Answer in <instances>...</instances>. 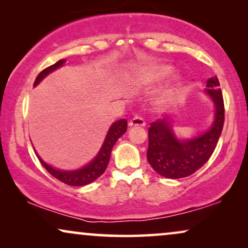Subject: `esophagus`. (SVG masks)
<instances>
[{
    "mask_svg": "<svg viewBox=\"0 0 248 248\" xmlns=\"http://www.w3.org/2000/svg\"><path fill=\"white\" fill-rule=\"evenodd\" d=\"M128 126L130 127H143L145 126V121L143 117L141 116H134L128 123Z\"/></svg>",
    "mask_w": 248,
    "mask_h": 248,
    "instance_id": "1",
    "label": "esophagus"
}]
</instances>
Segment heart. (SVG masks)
I'll return each instance as SVG.
<instances>
[{"label": "heart", "instance_id": "obj_1", "mask_svg": "<svg viewBox=\"0 0 248 248\" xmlns=\"http://www.w3.org/2000/svg\"><path fill=\"white\" fill-rule=\"evenodd\" d=\"M171 67L168 65H162V66H158V67H151V69H147V70H141L140 72H138L132 79V82H133L135 86L138 87H148L151 86L158 81H160L161 79L167 76V74L170 73ZM171 94V90L167 89L162 93L160 96H159V101L160 103H165L169 99Z\"/></svg>", "mask_w": 248, "mask_h": 248}]
</instances>
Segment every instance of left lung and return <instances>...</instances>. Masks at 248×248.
Segmentation results:
<instances>
[{"label":"left lung","mask_w":248,"mask_h":248,"mask_svg":"<svg viewBox=\"0 0 248 248\" xmlns=\"http://www.w3.org/2000/svg\"><path fill=\"white\" fill-rule=\"evenodd\" d=\"M217 77L206 81V93L216 106L215 121L204 133L188 140L176 138L167 118L152 122L149 127L147 158L159 175L167 178H184L194 174L211 157L221 135L225 122V105Z\"/></svg>","instance_id":"obj_1"}]
</instances>
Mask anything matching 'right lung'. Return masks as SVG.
Here are the masks:
<instances>
[{"instance_id":"obj_1","label":"right lung","mask_w":248,"mask_h":248,"mask_svg":"<svg viewBox=\"0 0 248 248\" xmlns=\"http://www.w3.org/2000/svg\"><path fill=\"white\" fill-rule=\"evenodd\" d=\"M65 60H60L59 62H56L53 65L46 67L45 70H43L38 76H37L35 83L33 86H37L47 74H49L53 71L59 69L65 63ZM127 128V121L126 120H120L113 123V125L108 130V133L105 139L103 147H101L100 151L98 152V155L94 157L93 160H91L87 166H84L83 168L78 169V170H60V169L53 168L52 166L47 165L42 158L37 155L39 161L42 162V165L45 167L47 171L50 175L54 176L56 179H59L64 184H67L70 186H84L87 184H90L93 181H96L98 177H100L106 170L108 162H109L110 158V152L113 149L114 144L116 143V141L126 132Z\"/></svg>"}]
</instances>
